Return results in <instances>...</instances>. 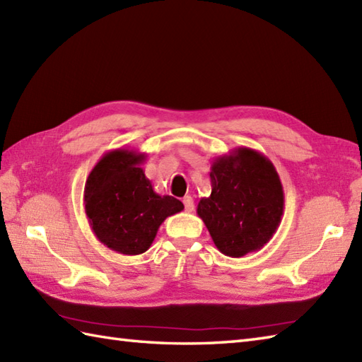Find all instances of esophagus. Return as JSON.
Here are the masks:
<instances>
[{
  "instance_id": "obj_1",
  "label": "esophagus",
  "mask_w": 362,
  "mask_h": 362,
  "mask_svg": "<svg viewBox=\"0 0 362 362\" xmlns=\"http://www.w3.org/2000/svg\"><path fill=\"white\" fill-rule=\"evenodd\" d=\"M183 205H185V210L188 211V213H191L194 210V201H193V197L191 196H185L183 197Z\"/></svg>"
}]
</instances>
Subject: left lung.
I'll return each mask as SVG.
<instances>
[{"label": "left lung", "instance_id": "1", "mask_svg": "<svg viewBox=\"0 0 362 362\" xmlns=\"http://www.w3.org/2000/svg\"><path fill=\"white\" fill-rule=\"evenodd\" d=\"M211 194L202 197L197 216L221 253L240 258L259 250L279 228L283 185L272 161L250 148L216 157L210 171Z\"/></svg>", "mask_w": 362, "mask_h": 362}]
</instances>
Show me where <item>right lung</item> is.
I'll use <instances>...</instances> for the list:
<instances>
[{
    "label": "right lung",
    "mask_w": 362,
    "mask_h": 362,
    "mask_svg": "<svg viewBox=\"0 0 362 362\" xmlns=\"http://www.w3.org/2000/svg\"><path fill=\"white\" fill-rule=\"evenodd\" d=\"M146 157L124 148L107 152L83 188V205L98 241L122 255L144 253L163 221L183 210L179 199L153 191L141 168Z\"/></svg>",
    "instance_id": "add662e5"
}]
</instances>
